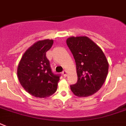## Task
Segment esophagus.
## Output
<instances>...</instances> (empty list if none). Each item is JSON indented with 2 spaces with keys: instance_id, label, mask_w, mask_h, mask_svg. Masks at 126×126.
Instances as JSON below:
<instances>
[{
  "instance_id": "1",
  "label": "esophagus",
  "mask_w": 126,
  "mask_h": 126,
  "mask_svg": "<svg viewBox=\"0 0 126 126\" xmlns=\"http://www.w3.org/2000/svg\"><path fill=\"white\" fill-rule=\"evenodd\" d=\"M62 75H63V77H67V71H65V70H64V71L62 72Z\"/></svg>"
}]
</instances>
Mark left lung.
<instances>
[{"mask_svg":"<svg viewBox=\"0 0 126 126\" xmlns=\"http://www.w3.org/2000/svg\"><path fill=\"white\" fill-rule=\"evenodd\" d=\"M67 46L75 58L78 80L71 86L75 95L88 97L101 88L109 71V63L101 49L86 36L70 37Z\"/></svg>","mask_w":126,"mask_h":126,"instance_id":"left-lung-1","label":"left lung"}]
</instances>
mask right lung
<instances>
[{"instance_id":"obj_1","label":"right lung","mask_w":126,"mask_h":126,"mask_svg":"<svg viewBox=\"0 0 126 126\" xmlns=\"http://www.w3.org/2000/svg\"><path fill=\"white\" fill-rule=\"evenodd\" d=\"M53 42L46 39L36 42L25 52L18 65L17 77L21 85L36 97H49L57 90L61 75L52 72L46 55Z\"/></svg>"}]
</instances>
